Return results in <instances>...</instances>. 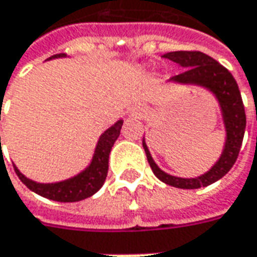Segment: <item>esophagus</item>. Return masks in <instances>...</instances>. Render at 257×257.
<instances>
[{"mask_svg":"<svg viewBox=\"0 0 257 257\" xmlns=\"http://www.w3.org/2000/svg\"><path fill=\"white\" fill-rule=\"evenodd\" d=\"M133 114H136L137 117H143V110H140V108H134Z\"/></svg>","mask_w":257,"mask_h":257,"instance_id":"esophagus-1","label":"esophagus"}]
</instances>
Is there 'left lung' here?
<instances>
[{
  "label": "left lung",
  "mask_w": 257,
  "mask_h": 257,
  "mask_svg": "<svg viewBox=\"0 0 257 257\" xmlns=\"http://www.w3.org/2000/svg\"><path fill=\"white\" fill-rule=\"evenodd\" d=\"M163 57L186 68L180 74L172 77L173 81L202 84L210 88L213 93L216 94L222 107L226 132H227V140L224 146V152L222 157L219 159V162L213 166L212 170H209L206 174L196 179H180V177H174L160 170L157 164L153 162L146 144L143 143L147 162L156 174V177L169 186L179 187V189L206 187L212 183L217 182L219 179H222L224 174H227L237 160V156L242 147L244 128H246V113H244L242 95L230 71L226 67H223L220 63H217L210 55L200 53V51H173V53L164 54Z\"/></svg>",
  "instance_id": "obj_1"
}]
</instances>
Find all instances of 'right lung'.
Instances as JSON below:
<instances>
[{
	"label": "right lung",
	"mask_w": 257,
	"mask_h": 257,
	"mask_svg": "<svg viewBox=\"0 0 257 257\" xmlns=\"http://www.w3.org/2000/svg\"><path fill=\"white\" fill-rule=\"evenodd\" d=\"M63 55L65 54H55L53 57H50V58L63 57ZM121 125H123V121L120 120V121H117V123L114 124L113 127H110L107 132H104L103 136L98 140L97 149H95V154H94L93 162L90 164V167L83 173H80L78 176L70 179V180L60 183H51V184H41V183H35L33 180H30V179H27L14 166L15 173L20 177V180L24 183L30 190H33V192L43 196L45 199L63 203L84 200L87 197L93 196L94 193L98 192L101 189V186L104 184V182H105L107 172H108V156H110L111 147L115 143L117 137L120 136Z\"/></svg>",
	"instance_id": "add662e5"
}]
</instances>
